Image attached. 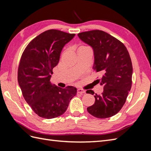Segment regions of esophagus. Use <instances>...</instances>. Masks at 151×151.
<instances>
[{
  "label": "esophagus",
  "mask_w": 151,
  "mask_h": 151,
  "mask_svg": "<svg viewBox=\"0 0 151 151\" xmlns=\"http://www.w3.org/2000/svg\"><path fill=\"white\" fill-rule=\"evenodd\" d=\"M86 93V91L83 89H77V93L79 94H84Z\"/></svg>",
  "instance_id": "obj_1"
}]
</instances>
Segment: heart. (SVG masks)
<instances>
[{"label": "heart", "instance_id": "obj_1", "mask_svg": "<svg viewBox=\"0 0 151 151\" xmlns=\"http://www.w3.org/2000/svg\"><path fill=\"white\" fill-rule=\"evenodd\" d=\"M88 47H85V46H81V47H79V49H82V48H88Z\"/></svg>", "mask_w": 151, "mask_h": 151}]
</instances>
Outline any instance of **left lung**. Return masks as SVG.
Listing matches in <instances>:
<instances>
[{
    "label": "left lung",
    "instance_id": "8db88e82",
    "mask_svg": "<svg viewBox=\"0 0 151 151\" xmlns=\"http://www.w3.org/2000/svg\"><path fill=\"white\" fill-rule=\"evenodd\" d=\"M77 35L92 47L93 69L102 75L98 80L103 86V92L94 96L95 103L87 110L98 118L111 117L122 109L131 89L133 68L129 53L120 41L103 31L92 30ZM86 93L94 94L91 89Z\"/></svg>",
    "mask_w": 151,
    "mask_h": 151
}]
</instances>
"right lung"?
<instances>
[{
    "mask_svg": "<svg viewBox=\"0 0 151 151\" xmlns=\"http://www.w3.org/2000/svg\"><path fill=\"white\" fill-rule=\"evenodd\" d=\"M75 35L57 29L46 31L32 40L22 53L18 83L26 101L40 117L51 119L62 115L76 95V88L62 89L50 82L63 47Z\"/></svg>",
    "mask_w": 151,
    "mask_h": 151,
    "instance_id": "add662e5",
    "label": "right lung"
}]
</instances>
